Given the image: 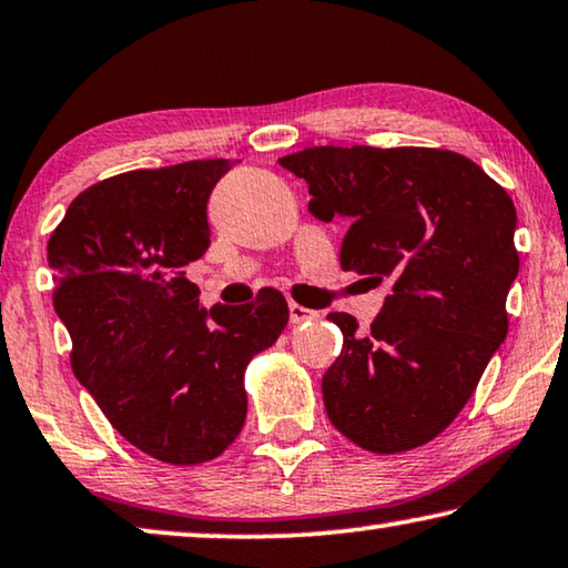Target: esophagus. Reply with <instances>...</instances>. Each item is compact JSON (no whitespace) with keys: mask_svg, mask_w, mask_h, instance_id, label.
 Here are the masks:
<instances>
[{"mask_svg":"<svg viewBox=\"0 0 568 568\" xmlns=\"http://www.w3.org/2000/svg\"><path fill=\"white\" fill-rule=\"evenodd\" d=\"M287 311H291V323H305V321L318 318V311L305 308V305H301V303H291L287 305Z\"/></svg>","mask_w":568,"mask_h":568,"instance_id":"34e87169","label":"esophagus"}]
</instances>
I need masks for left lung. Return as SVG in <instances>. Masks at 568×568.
I'll use <instances>...</instances> for the list:
<instances>
[{
    "instance_id": "left-lung-1",
    "label": "left lung",
    "mask_w": 568,
    "mask_h": 568,
    "mask_svg": "<svg viewBox=\"0 0 568 568\" xmlns=\"http://www.w3.org/2000/svg\"><path fill=\"white\" fill-rule=\"evenodd\" d=\"M305 179L313 217H344L341 267L392 281L372 331L328 313L344 333L323 376L341 435L394 455L435 439L473 397L506 341L518 275L516 206L506 189L445 149L313 146L283 156Z\"/></svg>"
}]
</instances>
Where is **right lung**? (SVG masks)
<instances>
[{
    "label": "right lung",
    "mask_w": 568,
    "mask_h": 568,
    "mask_svg": "<svg viewBox=\"0 0 568 568\" xmlns=\"http://www.w3.org/2000/svg\"><path fill=\"white\" fill-rule=\"evenodd\" d=\"M230 169L204 159L103 179L48 242L78 382L133 447L169 465H202L235 443L245 368L287 323L275 287L206 311L184 275L210 247L206 202Z\"/></svg>",
    "instance_id": "1"
}]
</instances>
